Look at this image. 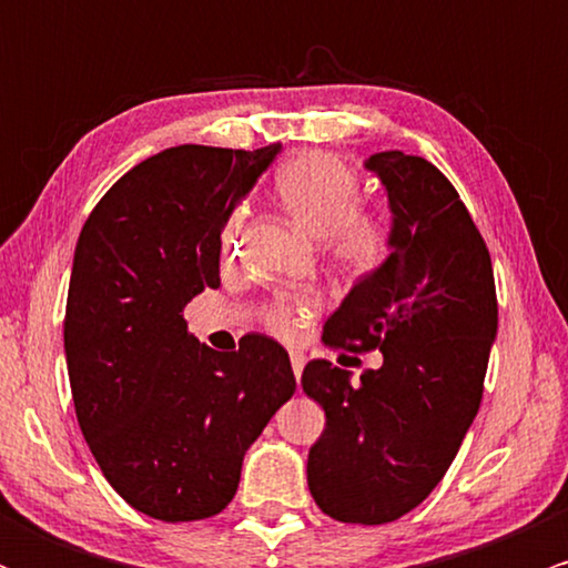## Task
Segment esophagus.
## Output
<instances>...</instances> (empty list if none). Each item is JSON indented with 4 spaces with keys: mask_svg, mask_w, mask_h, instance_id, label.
<instances>
[{
    "mask_svg": "<svg viewBox=\"0 0 568 568\" xmlns=\"http://www.w3.org/2000/svg\"><path fill=\"white\" fill-rule=\"evenodd\" d=\"M304 363H306V357L302 355V352H291V366H293V374H296V379L302 376Z\"/></svg>",
    "mask_w": 568,
    "mask_h": 568,
    "instance_id": "34e87169",
    "label": "esophagus"
}]
</instances>
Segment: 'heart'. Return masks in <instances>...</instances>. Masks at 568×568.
<instances>
[{
  "mask_svg": "<svg viewBox=\"0 0 568 568\" xmlns=\"http://www.w3.org/2000/svg\"><path fill=\"white\" fill-rule=\"evenodd\" d=\"M285 213L304 232L321 237L323 256L344 275H368L384 262L393 240V221L384 211L363 205L357 173L334 154L302 152L285 160L272 179ZM245 205L232 207L219 234L221 262L232 264L245 230ZM317 312V296L310 291L280 293L262 310L266 331L293 338Z\"/></svg>",
  "mask_w": 568,
  "mask_h": 568,
  "instance_id": "1",
  "label": "heart"
}]
</instances>
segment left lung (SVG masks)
Instances as JSON below:
<instances>
[{
    "label": "left lung",
    "mask_w": 568,
    "mask_h": 568,
    "mask_svg": "<svg viewBox=\"0 0 568 568\" xmlns=\"http://www.w3.org/2000/svg\"><path fill=\"white\" fill-rule=\"evenodd\" d=\"M393 211L379 270L361 277L325 321L323 342L382 352L349 382L328 361L306 363L302 387L325 410L306 484L342 524L379 526L429 497L452 467L484 397L499 310L488 247L452 181L425 158L366 160Z\"/></svg>",
    "instance_id": "left-lung-1"
}]
</instances>
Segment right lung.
<instances>
[{
    "label": "right lung",
    "mask_w": 568,
    "mask_h": 568,
    "mask_svg": "<svg viewBox=\"0 0 568 568\" xmlns=\"http://www.w3.org/2000/svg\"><path fill=\"white\" fill-rule=\"evenodd\" d=\"M277 152L165 149L98 200L77 240L63 321L77 422L103 478L149 518L224 510L247 446L296 393L275 338L216 352L184 321L221 285V226Z\"/></svg>",
    "instance_id": "obj_1"
}]
</instances>
